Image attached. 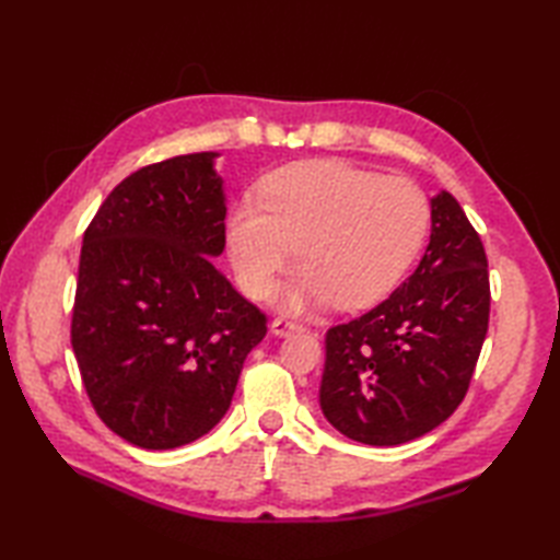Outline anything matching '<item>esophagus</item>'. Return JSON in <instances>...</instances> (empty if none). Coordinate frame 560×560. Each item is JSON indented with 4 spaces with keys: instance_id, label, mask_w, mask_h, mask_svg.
<instances>
[{
    "instance_id": "esophagus-1",
    "label": "esophagus",
    "mask_w": 560,
    "mask_h": 560,
    "mask_svg": "<svg viewBox=\"0 0 560 560\" xmlns=\"http://www.w3.org/2000/svg\"><path fill=\"white\" fill-rule=\"evenodd\" d=\"M301 329H303V325L295 323V319H291V317H277L271 323V331L277 337H289V335H293V331H301Z\"/></svg>"
}]
</instances>
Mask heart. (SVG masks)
Returning a JSON list of instances; mask_svg holds the SVG:
<instances>
[{"instance_id": "b5f03b06", "label": "heart", "mask_w": 560, "mask_h": 560, "mask_svg": "<svg viewBox=\"0 0 560 560\" xmlns=\"http://www.w3.org/2000/svg\"><path fill=\"white\" fill-rule=\"evenodd\" d=\"M431 205L407 177L349 161L283 165L225 221L237 287L267 299L291 253L301 261L281 299L293 311L337 303L359 311L397 287L428 235Z\"/></svg>"}]
</instances>
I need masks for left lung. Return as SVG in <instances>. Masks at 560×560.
<instances>
[{
	"label": "left lung",
	"mask_w": 560,
	"mask_h": 560,
	"mask_svg": "<svg viewBox=\"0 0 560 560\" xmlns=\"http://www.w3.org/2000/svg\"><path fill=\"white\" fill-rule=\"evenodd\" d=\"M431 221L411 277L325 337L319 409L355 443H409L447 421L469 392L489 331V259L450 192L433 199Z\"/></svg>",
	"instance_id": "obj_1"
}]
</instances>
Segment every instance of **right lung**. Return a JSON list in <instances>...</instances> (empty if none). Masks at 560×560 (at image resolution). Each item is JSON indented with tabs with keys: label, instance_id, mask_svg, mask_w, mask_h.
Returning <instances> with one entry per match:
<instances>
[{
	"label": "right lung",
	"instance_id": "1",
	"mask_svg": "<svg viewBox=\"0 0 560 560\" xmlns=\"http://www.w3.org/2000/svg\"><path fill=\"white\" fill-rule=\"evenodd\" d=\"M213 156L144 165L83 233L71 349L98 419L144 450L209 433L267 335V315L209 259L225 247Z\"/></svg>",
	"mask_w": 560,
	"mask_h": 560
}]
</instances>
